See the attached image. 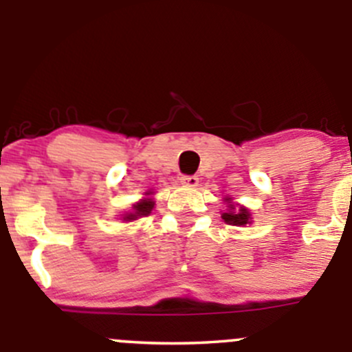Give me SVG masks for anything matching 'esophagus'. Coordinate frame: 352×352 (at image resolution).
<instances>
[{
    "label": "esophagus",
    "mask_w": 352,
    "mask_h": 352,
    "mask_svg": "<svg viewBox=\"0 0 352 352\" xmlns=\"http://www.w3.org/2000/svg\"><path fill=\"white\" fill-rule=\"evenodd\" d=\"M180 184L186 187H197L199 179H197L196 175H184V177H180Z\"/></svg>",
    "instance_id": "1"
}]
</instances>
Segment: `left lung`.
Segmentation results:
<instances>
[{
	"label": "left lung",
	"instance_id": "left-lung-1",
	"mask_svg": "<svg viewBox=\"0 0 352 352\" xmlns=\"http://www.w3.org/2000/svg\"><path fill=\"white\" fill-rule=\"evenodd\" d=\"M223 201L227 203V211L221 213V220L228 225H235V227H245V225L252 223V217L249 213V210L242 204H237L232 201V197H223Z\"/></svg>",
	"mask_w": 352,
	"mask_h": 352
}]
</instances>
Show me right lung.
<instances>
[{
  "label": "right lung",
  "mask_w": 352,
  "mask_h": 352,
  "mask_svg": "<svg viewBox=\"0 0 352 352\" xmlns=\"http://www.w3.org/2000/svg\"><path fill=\"white\" fill-rule=\"evenodd\" d=\"M149 196H153V192H146V197H142V199H139L138 203L132 204V210L122 214V220L135 221L142 217H148V214L153 211V208H155V199Z\"/></svg>",
  "instance_id": "right-lung-1"
}]
</instances>
